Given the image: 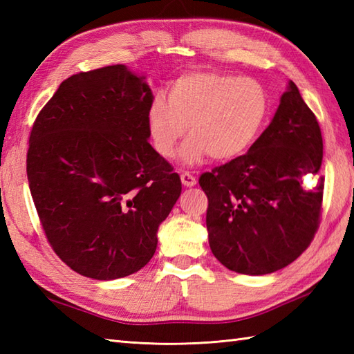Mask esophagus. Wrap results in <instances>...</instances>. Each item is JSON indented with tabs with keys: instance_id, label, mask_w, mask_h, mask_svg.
<instances>
[{
	"instance_id": "34e87169",
	"label": "esophagus",
	"mask_w": 354,
	"mask_h": 354,
	"mask_svg": "<svg viewBox=\"0 0 354 354\" xmlns=\"http://www.w3.org/2000/svg\"><path fill=\"white\" fill-rule=\"evenodd\" d=\"M181 183L184 187H193L196 185V178H194L192 173L189 171H183L181 173Z\"/></svg>"
}]
</instances>
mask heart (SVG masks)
<instances>
[{"label":"heart","instance_id":"obj_1","mask_svg":"<svg viewBox=\"0 0 354 354\" xmlns=\"http://www.w3.org/2000/svg\"><path fill=\"white\" fill-rule=\"evenodd\" d=\"M269 117V94L254 77L193 71L169 86L167 102L155 97L147 111V131L158 155L171 158L185 133L181 158L196 164L205 156L231 161L257 141Z\"/></svg>","mask_w":354,"mask_h":354}]
</instances>
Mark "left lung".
<instances>
[{"instance_id": "8db88e82", "label": "left lung", "mask_w": 354, "mask_h": 354, "mask_svg": "<svg viewBox=\"0 0 354 354\" xmlns=\"http://www.w3.org/2000/svg\"><path fill=\"white\" fill-rule=\"evenodd\" d=\"M321 129L290 80L272 122L242 156L199 178L208 198L207 230L214 257L245 275L283 269L318 230L324 178ZM318 176L310 189L304 179Z\"/></svg>"}]
</instances>
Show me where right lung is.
<instances>
[{
  "instance_id": "right-lung-1",
  "label": "right lung",
  "mask_w": 354,
  "mask_h": 354,
  "mask_svg": "<svg viewBox=\"0 0 354 354\" xmlns=\"http://www.w3.org/2000/svg\"><path fill=\"white\" fill-rule=\"evenodd\" d=\"M145 79L124 65L74 74L30 133L27 178L45 236L65 265L94 280L147 265L183 190L149 142Z\"/></svg>"
}]
</instances>
